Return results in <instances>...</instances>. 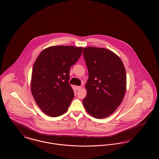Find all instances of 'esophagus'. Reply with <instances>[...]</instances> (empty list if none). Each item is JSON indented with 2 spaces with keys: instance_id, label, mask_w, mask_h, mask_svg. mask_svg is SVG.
<instances>
[{
  "instance_id": "34e87169",
  "label": "esophagus",
  "mask_w": 159,
  "mask_h": 159,
  "mask_svg": "<svg viewBox=\"0 0 159 159\" xmlns=\"http://www.w3.org/2000/svg\"><path fill=\"white\" fill-rule=\"evenodd\" d=\"M82 86H76V89L77 90V91H80L81 89H82Z\"/></svg>"
}]
</instances>
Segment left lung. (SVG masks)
Here are the masks:
<instances>
[{"instance_id":"obj_1","label":"left lung","mask_w":159,"mask_h":159,"mask_svg":"<svg viewBox=\"0 0 159 159\" xmlns=\"http://www.w3.org/2000/svg\"><path fill=\"white\" fill-rule=\"evenodd\" d=\"M83 55L89 74L84 106L94 118H106L116 111L125 95V67L119 56L104 48L85 47Z\"/></svg>"}]
</instances>
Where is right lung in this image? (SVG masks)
<instances>
[{"label":"right lung","instance_id":"right-lung-1","mask_svg":"<svg viewBox=\"0 0 159 159\" xmlns=\"http://www.w3.org/2000/svg\"><path fill=\"white\" fill-rule=\"evenodd\" d=\"M82 47L51 46L43 50L34 64L30 89L38 107L56 117L65 113L74 98L68 81L70 69L78 61Z\"/></svg>","mask_w":159,"mask_h":159}]
</instances>
